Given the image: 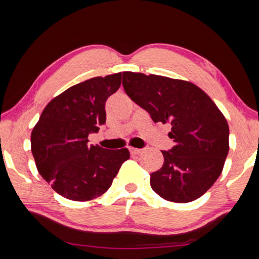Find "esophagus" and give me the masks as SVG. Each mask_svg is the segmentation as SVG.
I'll return each mask as SVG.
<instances>
[{
    "label": "esophagus",
    "mask_w": 259,
    "mask_h": 259,
    "mask_svg": "<svg viewBox=\"0 0 259 259\" xmlns=\"http://www.w3.org/2000/svg\"><path fill=\"white\" fill-rule=\"evenodd\" d=\"M129 150H130V152H131V155H139V153H141L142 151V149H138V148H129Z\"/></svg>",
    "instance_id": "34e87169"
}]
</instances>
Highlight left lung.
Listing matches in <instances>:
<instances>
[{
	"label": "left lung",
	"instance_id": "8db88e82",
	"mask_svg": "<svg viewBox=\"0 0 259 259\" xmlns=\"http://www.w3.org/2000/svg\"><path fill=\"white\" fill-rule=\"evenodd\" d=\"M122 85L153 122L171 124V150L150 175L153 191L172 202L201 197L221 176L229 150L227 120L210 97L189 81L125 71Z\"/></svg>",
	"mask_w": 259,
	"mask_h": 259
}]
</instances>
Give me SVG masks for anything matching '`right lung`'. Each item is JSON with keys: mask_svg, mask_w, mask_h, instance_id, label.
<instances>
[{"mask_svg": "<svg viewBox=\"0 0 259 259\" xmlns=\"http://www.w3.org/2000/svg\"><path fill=\"white\" fill-rule=\"evenodd\" d=\"M121 72L70 87L43 110L31 134L37 171L59 195L89 201L104 194L130 158L118 150L90 146L88 136L106 122V101L119 89Z\"/></svg>", "mask_w": 259, "mask_h": 259, "instance_id": "obj_1", "label": "right lung"}]
</instances>
